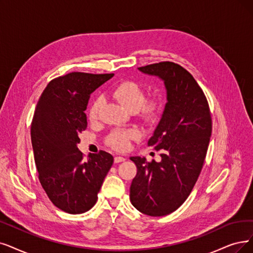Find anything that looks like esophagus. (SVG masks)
Instances as JSON below:
<instances>
[{"mask_svg": "<svg viewBox=\"0 0 253 253\" xmlns=\"http://www.w3.org/2000/svg\"><path fill=\"white\" fill-rule=\"evenodd\" d=\"M124 161H126V159L124 158V157H115L114 158V162H115V163L117 164V163H121V162H124Z\"/></svg>", "mask_w": 253, "mask_h": 253, "instance_id": "esophagus-1", "label": "esophagus"}]
</instances>
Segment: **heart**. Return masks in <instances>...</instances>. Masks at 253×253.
<instances>
[{
  "instance_id": "b5f03b06",
  "label": "heart",
  "mask_w": 253,
  "mask_h": 253,
  "mask_svg": "<svg viewBox=\"0 0 253 253\" xmlns=\"http://www.w3.org/2000/svg\"><path fill=\"white\" fill-rule=\"evenodd\" d=\"M110 95L128 111L135 112L144 121H154L163 112L164 102L161 97L145 100L143 87L132 80H126L110 90ZM100 102L97 99L89 111V118L95 121L98 118ZM137 137L135 130H114L107 138V143L116 150L125 151L129 147V142Z\"/></svg>"
}]
</instances>
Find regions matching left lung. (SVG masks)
Masks as SVG:
<instances>
[{
  "mask_svg": "<svg viewBox=\"0 0 253 253\" xmlns=\"http://www.w3.org/2000/svg\"><path fill=\"white\" fill-rule=\"evenodd\" d=\"M164 81L167 104L148 146L161 151V162L130 157L137 174L129 199L141 213L160 217L176 211L190 195L203 169L211 134L208 99L187 69L173 62L138 67Z\"/></svg>",
  "mask_w": 253,
  "mask_h": 253,
  "instance_id": "left-lung-1",
  "label": "left lung"
}]
</instances>
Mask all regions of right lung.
Masks as SVG:
<instances>
[{"mask_svg": "<svg viewBox=\"0 0 253 253\" xmlns=\"http://www.w3.org/2000/svg\"><path fill=\"white\" fill-rule=\"evenodd\" d=\"M113 76L69 73L50 81L38 99L31 124L38 178L53 205L65 213L82 214L95 205L113 164L104 150L85 161L77 146L87 127L90 94Z\"/></svg>", "mask_w": 253, "mask_h": 253, "instance_id": "add662e5", "label": "right lung"}]
</instances>
